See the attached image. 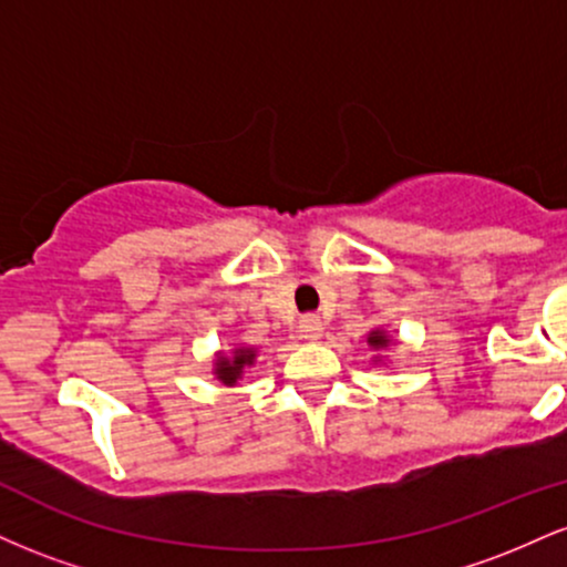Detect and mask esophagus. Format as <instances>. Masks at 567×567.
I'll return each instance as SVG.
<instances>
[{"label":"esophagus","instance_id":"obj_1","mask_svg":"<svg viewBox=\"0 0 567 567\" xmlns=\"http://www.w3.org/2000/svg\"><path fill=\"white\" fill-rule=\"evenodd\" d=\"M298 333H301L306 341H317V338L322 336V322L320 317L315 315H306L301 317V322H298Z\"/></svg>","mask_w":567,"mask_h":567}]
</instances>
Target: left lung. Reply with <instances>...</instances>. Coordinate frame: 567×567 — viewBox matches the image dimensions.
<instances>
[{
  "label": "left lung",
  "instance_id": "left-lung-1",
  "mask_svg": "<svg viewBox=\"0 0 567 567\" xmlns=\"http://www.w3.org/2000/svg\"><path fill=\"white\" fill-rule=\"evenodd\" d=\"M368 343H370V347H373V349H379V347H386V343H389V338L383 336V333H379V330H375V333H370Z\"/></svg>",
  "mask_w": 567,
  "mask_h": 567
}]
</instances>
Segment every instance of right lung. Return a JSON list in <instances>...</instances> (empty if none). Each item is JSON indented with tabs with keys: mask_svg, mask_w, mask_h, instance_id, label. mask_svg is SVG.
I'll list each match as a JSON object with an SVG mask.
<instances>
[{
	"mask_svg": "<svg viewBox=\"0 0 567 567\" xmlns=\"http://www.w3.org/2000/svg\"><path fill=\"white\" fill-rule=\"evenodd\" d=\"M252 360H256V351L252 349H237L234 351V357L231 360H226V357H220L218 360V379L226 383V386H231L234 381L239 379V375H243V368H247V365H252Z\"/></svg>",
	"mask_w": 567,
	"mask_h": 567,
	"instance_id": "add662e5",
	"label": "right lung"
}]
</instances>
